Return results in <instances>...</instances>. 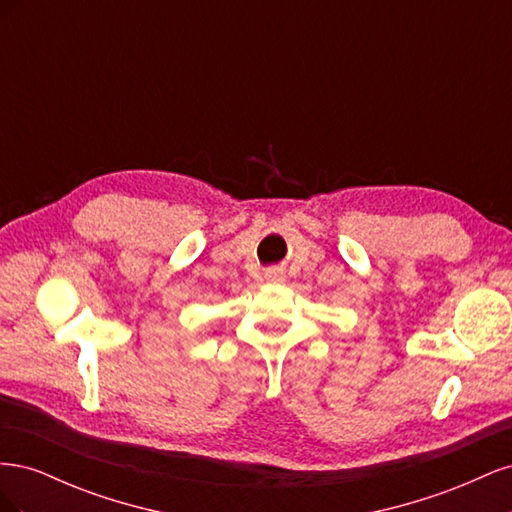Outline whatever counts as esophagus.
<instances>
[{"label":"esophagus","instance_id":"obj_1","mask_svg":"<svg viewBox=\"0 0 512 512\" xmlns=\"http://www.w3.org/2000/svg\"><path fill=\"white\" fill-rule=\"evenodd\" d=\"M265 277H267V282H273V284H280V282H284V269L282 267H269V269H265Z\"/></svg>","mask_w":512,"mask_h":512}]
</instances>
